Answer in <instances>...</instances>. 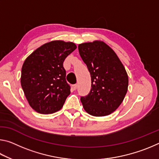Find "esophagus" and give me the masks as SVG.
<instances>
[{
    "instance_id": "obj_1",
    "label": "esophagus",
    "mask_w": 159,
    "mask_h": 159,
    "mask_svg": "<svg viewBox=\"0 0 159 159\" xmlns=\"http://www.w3.org/2000/svg\"><path fill=\"white\" fill-rule=\"evenodd\" d=\"M76 88H77V85L76 84H74V85H72V90H76Z\"/></svg>"
}]
</instances>
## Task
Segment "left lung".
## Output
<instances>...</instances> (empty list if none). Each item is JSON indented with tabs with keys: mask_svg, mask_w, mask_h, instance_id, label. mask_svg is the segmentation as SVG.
Here are the masks:
<instances>
[{
	"mask_svg": "<svg viewBox=\"0 0 159 159\" xmlns=\"http://www.w3.org/2000/svg\"><path fill=\"white\" fill-rule=\"evenodd\" d=\"M79 54L90 73L91 90L80 101L85 111L94 116L111 114L127 93L128 76L116 54L102 41L79 45Z\"/></svg>",
	"mask_w": 159,
	"mask_h": 159,
	"instance_id": "8db88e82",
	"label": "left lung"
}]
</instances>
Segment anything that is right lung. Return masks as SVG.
Segmentation results:
<instances>
[{
    "label": "right lung",
    "instance_id": "right-lung-1",
    "mask_svg": "<svg viewBox=\"0 0 159 159\" xmlns=\"http://www.w3.org/2000/svg\"><path fill=\"white\" fill-rule=\"evenodd\" d=\"M72 42L52 41L34 50L21 67V85L29 105L39 114L60 110L70 92L63 62L76 49Z\"/></svg>",
    "mask_w": 159,
    "mask_h": 159
}]
</instances>
